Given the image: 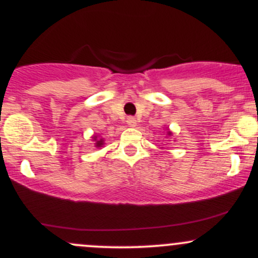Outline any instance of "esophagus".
I'll return each mask as SVG.
<instances>
[{"instance_id": "34e87169", "label": "esophagus", "mask_w": 258, "mask_h": 258, "mask_svg": "<svg viewBox=\"0 0 258 258\" xmlns=\"http://www.w3.org/2000/svg\"><path fill=\"white\" fill-rule=\"evenodd\" d=\"M127 125H128L130 127H135L136 125H137V120H136L133 116H128L127 117Z\"/></svg>"}]
</instances>
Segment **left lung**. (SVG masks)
Wrapping results in <instances>:
<instances>
[{"mask_svg": "<svg viewBox=\"0 0 258 258\" xmlns=\"http://www.w3.org/2000/svg\"><path fill=\"white\" fill-rule=\"evenodd\" d=\"M168 135H171V132H168Z\"/></svg>", "mask_w": 258, "mask_h": 258, "instance_id": "obj_1", "label": "left lung"}]
</instances>
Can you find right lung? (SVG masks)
Wrapping results in <instances>:
<instances>
[{
  "label": "right lung",
  "instance_id": "right-lung-1",
  "mask_svg": "<svg viewBox=\"0 0 258 258\" xmlns=\"http://www.w3.org/2000/svg\"><path fill=\"white\" fill-rule=\"evenodd\" d=\"M94 139H96V138H94ZM97 147H102L103 146V141H102V139H100V141H97Z\"/></svg>",
  "mask_w": 258,
  "mask_h": 258
}]
</instances>
